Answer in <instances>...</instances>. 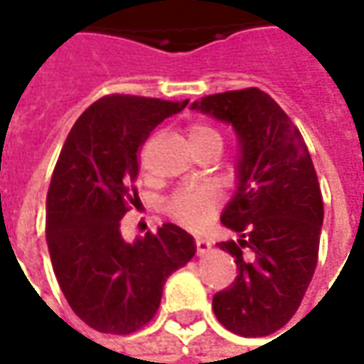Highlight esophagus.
Returning a JSON list of instances; mask_svg holds the SVG:
<instances>
[{
	"label": "esophagus",
	"instance_id": "34e87169",
	"mask_svg": "<svg viewBox=\"0 0 364 364\" xmlns=\"http://www.w3.org/2000/svg\"><path fill=\"white\" fill-rule=\"evenodd\" d=\"M210 247H213L210 241H206V239H203V237H198V239H196V253H198V255H206V253L210 251Z\"/></svg>",
	"mask_w": 364,
	"mask_h": 364
}]
</instances>
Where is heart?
Instances as JSON below:
<instances>
[{
	"label": "heart",
	"instance_id": "1",
	"mask_svg": "<svg viewBox=\"0 0 364 364\" xmlns=\"http://www.w3.org/2000/svg\"><path fill=\"white\" fill-rule=\"evenodd\" d=\"M220 141V133L208 125H192L188 129L190 146L200 144V141ZM215 204H217V192L208 186H198V188H186L176 192L174 198L170 200V213L172 217L182 223L184 227L190 229H200L206 225L213 213H215Z\"/></svg>",
	"mask_w": 364,
	"mask_h": 364
}]
</instances>
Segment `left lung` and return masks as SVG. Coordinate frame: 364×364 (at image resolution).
I'll use <instances>...</instances> for the list:
<instances>
[{
	"label": "left lung",
	"mask_w": 364,
	"mask_h": 364,
	"mask_svg": "<svg viewBox=\"0 0 364 364\" xmlns=\"http://www.w3.org/2000/svg\"><path fill=\"white\" fill-rule=\"evenodd\" d=\"M190 109L231 125L239 146L237 186L220 215L239 239L217 243L235 257L237 277L213 310L235 334L267 336L296 314L318 263L324 204L314 164L267 92H218Z\"/></svg>",
	"instance_id": "1"
}]
</instances>
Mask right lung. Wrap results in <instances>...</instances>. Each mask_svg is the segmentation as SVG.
<instances>
[{"instance_id":"add662e5","label":"right lung","mask_w":364,"mask_h":364,"mask_svg":"<svg viewBox=\"0 0 364 364\" xmlns=\"http://www.w3.org/2000/svg\"><path fill=\"white\" fill-rule=\"evenodd\" d=\"M188 101L109 95L73 125L46 196V243L73 312L91 328L129 334L158 312L166 279L196 253L194 237L166 223L125 241L127 203L137 200V149Z\"/></svg>"}]
</instances>
